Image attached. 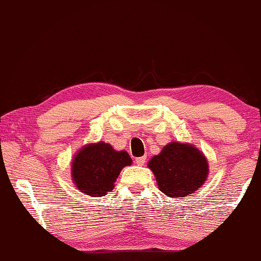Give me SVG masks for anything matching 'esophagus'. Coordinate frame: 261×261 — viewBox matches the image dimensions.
<instances>
[{
    "mask_svg": "<svg viewBox=\"0 0 261 261\" xmlns=\"http://www.w3.org/2000/svg\"><path fill=\"white\" fill-rule=\"evenodd\" d=\"M145 162H146V156H140V158L136 159V164L138 165V166H143Z\"/></svg>",
    "mask_w": 261,
    "mask_h": 261,
    "instance_id": "esophagus-1",
    "label": "esophagus"
}]
</instances>
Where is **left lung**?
I'll return each instance as SVG.
<instances>
[{
    "label": "left lung",
    "instance_id": "obj_1",
    "mask_svg": "<svg viewBox=\"0 0 261 261\" xmlns=\"http://www.w3.org/2000/svg\"><path fill=\"white\" fill-rule=\"evenodd\" d=\"M159 189L171 198L188 197L206 179L209 166L205 156L188 144L171 143L149 161Z\"/></svg>",
    "mask_w": 261,
    "mask_h": 261
}]
</instances>
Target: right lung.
<instances>
[{"label": "right lung", "mask_w": 261, "mask_h": 261, "mask_svg": "<svg viewBox=\"0 0 261 261\" xmlns=\"http://www.w3.org/2000/svg\"><path fill=\"white\" fill-rule=\"evenodd\" d=\"M72 177L76 188L91 197H103L111 192L119 172L132 164L127 151H116L110 144H90L75 155Z\"/></svg>", "instance_id": "obj_1"}]
</instances>
